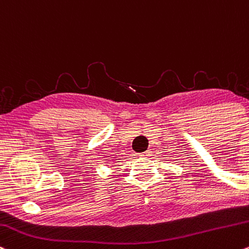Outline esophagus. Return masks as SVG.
I'll return each instance as SVG.
<instances>
[{
  "instance_id": "obj_1",
  "label": "esophagus",
  "mask_w": 249,
  "mask_h": 249,
  "mask_svg": "<svg viewBox=\"0 0 249 249\" xmlns=\"http://www.w3.org/2000/svg\"><path fill=\"white\" fill-rule=\"evenodd\" d=\"M139 156H150V151H149V150H147V151L143 152V154H141Z\"/></svg>"
}]
</instances>
